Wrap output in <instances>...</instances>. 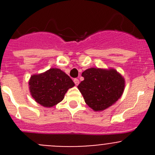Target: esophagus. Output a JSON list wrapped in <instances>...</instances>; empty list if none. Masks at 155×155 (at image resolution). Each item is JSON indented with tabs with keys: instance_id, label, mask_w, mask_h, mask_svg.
<instances>
[{
	"instance_id": "esophagus-1",
	"label": "esophagus",
	"mask_w": 155,
	"mask_h": 155,
	"mask_svg": "<svg viewBox=\"0 0 155 155\" xmlns=\"http://www.w3.org/2000/svg\"><path fill=\"white\" fill-rule=\"evenodd\" d=\"M74 82L75 85H78V84H79V80H78V79H77V78L74 79Z\"/></svg>"
}]
</instances>
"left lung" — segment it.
Returning a JSON list of instances; mask_svg holds the SVG:
<instances>
[{
  "label": "left lung",
  "mask_w": 155,
  "mask_h": 155,
  "mask_svg": "<svg viewBox=\"0 0 155 155\" xmlns=\"http://www.w3.org/2000/svg\"><path fill=\"white\" fill-rule=\"evenodd\" d=\"M78 86L84 102L95 112L103 111L116 103L124 91L125 79L114 68H91L82 73Z\"/></svg>",
  "instance_id": "1"
}]
</instances>
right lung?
Here are the masks:
<instances>
[{
    "instance_id": "1",
    "label": "right lung",
    "mask_w": 155,
    "mask_h": 155,
    "mask_svg": "<svg viewBox=\"0 0 155 155\" xmlns=\"http://www.w3.org/2000/svg\"><path fill=\"white\" fill-rule=\"evenodd\" d=\"M74 83L59 68H50L43 73L32 74L28 81L31 97L37 103L46 108L57 105Z\"/></svg>"
}]
</instances>
